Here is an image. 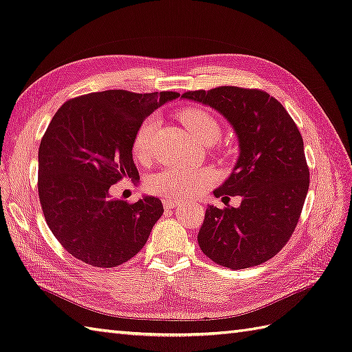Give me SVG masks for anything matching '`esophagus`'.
Segmentation results:
<instances>
[{
  "mask_svg": "<svg viewBox=\"0 0 352 352\" xmlns=\"http://www.w3.org/2000/svg\"><path fill=\"white\" fill-rule=\"evenodd\" d=\"M163 204L166 208H175L177 207L179 201H175V199H163Z\"/></svg>",
  "mask_w": 352,
  "mask_h": 352,
  "instance_id": "esophagus-1",
  "label": "esophagus"
}]
</instances>
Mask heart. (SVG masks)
I'll return each instance as SVG.
<instances>
[{"label": "heart", "mask_w": 352, "mask_h": 352, "mask_svg": "<svg viewBox=\"0 0 352 352\" xmlns=\"http://www.w3.org/2000/svg\"><path fill=\"white\" fill-rule=\"evenodd\" d=\"M180 118L189 133L199 144L208 145L221 136V126L217 120L204 109L189 108L180 113ZM157 126L154 117L146 118L136 130L133 139V155L139 161H146L151 157V140L153 131ZM213 172L208 168H185V167H167L155 173L148 180V189L158 197L167 199H189L199 194L213 182Z\"/></svg>", "instance_id": "1"}]
</instances>
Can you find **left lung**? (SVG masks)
<instances>
[{"mask_svg":"<svg viewBox=\"0 0 352 352\" xmlns=\"http://www.w3.org/2000/svg\"><path fill=\"white\" fill-rule=\"evenodd\" d=\"M216 109L239 138L232 173L213 191L240 207L208 206L198 232L203 253L217 265L244 270L277 254L298 225L309 186L303 140L281 103L267 91L222 85L182 94Z\"/></svg>","mask_w":352,"mask_h":352,"instance_id":"obj_1","label":"left lung"}]
</instances>
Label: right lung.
Listing matches in <instances>:
<instances>
[{
	"label": "right lung",
	"instance_id": "add662e5",
	"mask_svg": "<svg viewBox=\"0 0 352 352\" xmlns=\"http://www.w3.org/2000/svg\"><path fill=\"white\" fill-rule=\"evenodd\" d=\"M176 91L107 90L65 102L38 151V195L45 222L63 249L98 268H113L142 250L163 214L155 197L136 203L111 197L121 179H138L136 130Z\"/></svg>",
	"mask_w": 352,
	"mask_h": 352
}]
</instances>
